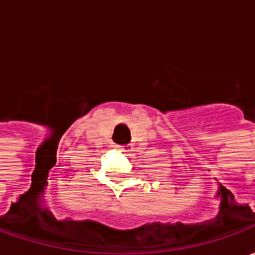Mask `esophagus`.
Here are the masks:
<instances>
[{"instance_id": "esophagus-1", "label": "esophagus", "mask_w": 255, "mask_h": 255, "mask_svg": "<svg viewBox=\"0 0 255 255\" xmlns=\"http://www.w3.org/2000/svg\"><path fill=\"white\" fill-rule=\"evenodd\" d=\"M119 150L120 151H124L127 155H132L131 154V151H132V147H129V146H127V147H124V146H119Z\"/></svg>"}]
</instances>
